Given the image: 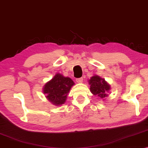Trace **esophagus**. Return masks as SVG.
Returning a JSON list of instances; mask_svg holds the SVG:
<instances>
[{
	"label": "esophagus",
	"mask_w": 148,
	"mask_h": 148,
	"mask_svg": "<svg viewBox=\"0 0 148 148\" xmlns=\"http://www.w3.org/2000/svg\"><path fill=\"white\" fill-rule=\"evenodd\" d=\"M76 82L77 83H82L83 82V77L76 79Z\"/></svg>",
	"instance_id": "1"
}]
</instances>
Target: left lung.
Returning a JSON list of instances; mask_svg holds the SVG:
<instances>
[{
    "label": "left lung",
    "instance_id": "obj_1",
    "mask_svg": "<svg viewBox=\"0 0 148 148\" xmlns=\"http://www.w3.org/2000/svg\"><path fill=\"white\" fill-rule=\"evenodd\" d=\"M90 84V91L95 96L104 99L108 96L107 92L110 90V87L105 82L104 79H101L98 75H94L89 80Z\"/></svg>",
    "mask_w": 148,
    "mask_h": 148
}]
</instances>
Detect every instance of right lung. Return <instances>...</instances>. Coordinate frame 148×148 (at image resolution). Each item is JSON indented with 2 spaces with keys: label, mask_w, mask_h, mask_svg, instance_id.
I'll return each instance as SVG.
<instances>
[{
  "label": "right lung",
  "mask_w": 148,
  "mask_h": 148,
  "mask_svg": "<svg viewBox=\"0 0 148 148\" xmlns=\"http://www.w3.org/2000/svg\"><path fill=\"white\" fill-rule=\"evenodd\" d=\"M75 84L69 77L56 74L43 88L46 98L54 105H61L65 102L68 93Z\"/></svg>",
  "instance_id": "obj_1"
}]
</instances>
